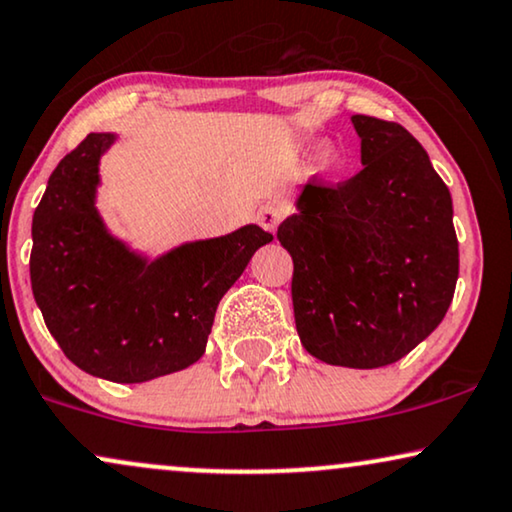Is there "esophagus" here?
<instances>
[{"instance_id": "1", "label": "esophagus", "mask_w": 512, "mask_h": 512, "mask_svg": "<svg viewBox=\"0 0 512 512\" xmlns=\"http://www.w3.org/2000/svg\"><path fill=\"white\" fill-rule=\"evenodd\" d=\"M283 208L281 206H274V203H269V206H262L260 213H257V222H260V227H264L269 231V234H276L278 224L283 220Z\"/></svg>"}]
</instances>
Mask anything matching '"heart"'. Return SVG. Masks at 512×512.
Here are the masks:
<instances>
[{
	"label": "heart",
	"instance_id": "obj_1",
	"mask_svg": "<svg viewBox=\"0 0 512 512\" xmlns=\"http://www.w3.org/2000/svg\"><path fill=\"white\" fill-rule=\"evenodd\" d=\"M320 161H323V168L325 170H335L337 168V154L332 152V149H325L323 156H320Z\"/></svg>",
	"mask_w": 512,
	"mask_h": 512
}]
</instances>
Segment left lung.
<instances>
[{"instance_id": "left-lung-1", "label": "left lung", "mask_w": 512, "mask_h": 512, "mask_svg": "<svg viewBox=\"0 0 512 512\" xmlns=\"http://www.w3.org/2000/svg\"><path fill=\"white\" fill-rule=\"evenodd\" d=\"M363 170L304 185L278 227L302 346L327 365H391L442 323L459 278L452 196L400 124L353 114Z\"/></svg>"}]
</instances>
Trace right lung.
Wrapping results in <instances>:
<instances>
[{
    "label": "right lung",
    "instance_id": "1",
    "mask_svg": "<svg viewBox=\"0 0 512 512\" xmlns=\"http://www.w3.org/2000/svg\"><path fill=\"white\" fill-rule=\"evenodd\" d=\"M117 133H88L58 163L32 217L30 281L53 339L79 370L117 384L173 374L208 346L220 299L274 236L245 227L149 257L98 210L100 159Z\"/></svg>",
    "mask_w": 512,
    "mask_h": 512
}]
</instances>
